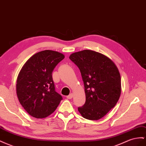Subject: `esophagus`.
Segmentation results:
<instances>
[{"mask_svg":"<svg viewBox=\"0 0 146 146\" xmlns=\"http://www.w3.org/2000/svg\"><path fill=\"white\" fill-rule=\"evenodd\" d=\"M72 97H73V93H70L68 96H67L66 98H68V99H72Z\"/></svg>","mask_w":146,"mask_h":146,"instance_id":"esophagus-1","label":"esophagus"}]
</instances>
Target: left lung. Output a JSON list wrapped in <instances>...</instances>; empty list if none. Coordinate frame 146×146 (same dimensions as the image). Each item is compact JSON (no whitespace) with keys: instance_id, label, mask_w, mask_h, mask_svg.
<instances>
[{"instance_id":"left-lung-1","label":"left lung","mask_w":146,"mask_h":146,"mask_svg":"<svg viewBox=\"0 0 146 146\" xmlns=\"http://www.w3.org/2000/svg\"><path fill=\"white\" fill-rule=\"evenodd\" d=\"M69 58L79 68L84 84L86 101L78 108V112L85 119H101L120 98L121 88L119 69L109 58L93 50L72 53Z\"/></svg>"}]
</instances>
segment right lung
<instances>
[{
    "label": "right lung",
    "mask_w": 146,
    "mask_h": 146,
    "mask_svg": "<svg viewBox=\"0 0 146 146\" xmlns=\"http://www.w3.org/2000/svg\"><path fill=\"white\" fill-rule=\"evenodd\" d=\"M64 57L56 51H42L31 56L19 71L16 85L17 97L32 117L44 119L60 104L62 98L55 92L52 72Z\"/></svg>",
    "instance_id": "1"
}]
</instances>
